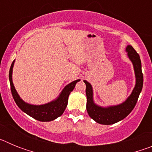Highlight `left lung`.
<instances>
[{
    "label": "left lung",
    "mask_w": 152,
    "mask_h": 152,
    "mask_svg": "<svg viewBox=\"0 0 152 152\" xmlns=\"http://www.w3.org/2000/svg\"><path fill=\"white\" fill-rule=\"evenodd\" d=\"M128 56L132 61L136 77V84L129 97L120 105L102 108L94 104L93 101V91L91 85L86 80V95H87V111L91 119L96 123L103 125H111L120 121L132 112L136 104L143 86V74L142 72V63L139 55L132 45L126 48Z\"/></svg>",
    "instance_id": "left-lung-1"
}]
</instances>
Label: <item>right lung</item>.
<instances>
[{"label": "right lung", "mask_w": 152, "mask_h": 152, "mask_svg": "<svg viewBox=\"0 0 152 152\" xmlns=\"http://www.w3.org/2000/svg\"><path fill=\"white\" fill-rule=\"evenodd\" d=\"M13 63H14V61L12 62L10 68L9 80H10L12 96H13V100L17 103L19 108L22 111H23L24 113L28 114L29 116H32L36 120L41 122L52 121L58 116H61L64 110L66 109L67 105H68V96H69L70 93L73 91L76 83L80 80H76L68 84L64 88V90L61 91V94L58 96V98L55 101L46 103L44 105H30V104L25 103L23 100H22V99H20V97L19 96L18 94L16 91L14 86H13V81H12V71H13Z\"/></svg>", "instance_id": "right-lung-1"}]
</instances>
